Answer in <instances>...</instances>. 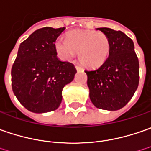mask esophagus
I'll return each mask as SVG.
<instances>
[{"mask_svg":"<svg viewBox=\"0 0 151 151\" xmlns=\"http://www.w3.org/2000/svg\"><path fill=\"white\" fill-rule=\"evenodd\" d=\"M75 68H76V69H77V71H81V70H83V68H82V67H80V66L76 65V66H75Z\"/></svg>","mask_w":151,"mask_h":151,"instance_id":"34e87169","label":"esophagus"}]
</instances>
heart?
Returning a JSON list of instances; mask_svg holds the SVG:
<instances>
[{"label": "heart", "instance_id": "1", "mask_svg": "<svg viewBox=\"0 0 151 151\" xmlns=\"http://www.w3.org/2000/svg\"><path fill=\"white\" fill-rule=\"evenodd\" d=\"M55 47L59 56L70 60L78 52V60L83 65L96 68L106 62L110 52L111 43L109 37L102 32L73 31L68 34V38L58 37Z\"/></svg>", "mask_w": 151, "mask_h": 151}]
</instances>
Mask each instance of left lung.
<instances>
[{"label": "left lung", "instance_id": "left-lung-1", "mask_svg": "<svg viewBox=\"0 0 151 151\" xmlns=\"http://www.w3.org/2000/svg\"><path fill=\"white\" fill-rule=\"evenodd\" d=\"M97 29L109 37L111 52L99 68L85 71L89 98L98 109L114 111L125 106L137 89L139 60L132 39L121 31Z\"/></svg>", "mask_w": 151, "mask_h": 151}]
</instances>
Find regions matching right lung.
Here are the masks:
<instances>
[{"mask_svg": "<svg viewBox=\"0 0 151 151\" xmlns=\"http://www.w3.org/2000/svg\"><path fill=\"white\" fill-rule=\"evenodd\" d=\"M64 30L38 29L20 44L12 68V86L18 101L29 111L56 110L63 87L74 78V65L57 57L55 42Z\"/></svg>", "mask_w": 151, "mask_h": 151, "instance_id": "1", "label": "right lung"}]
</instances>
